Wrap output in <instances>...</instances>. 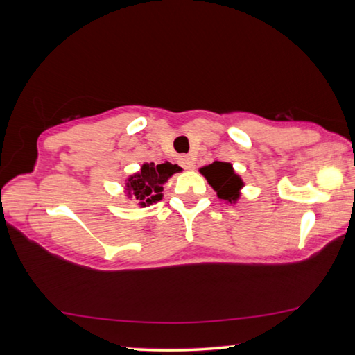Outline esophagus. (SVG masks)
I'll return each mask as SVG.
<instances>
[{
    "mask_svg": "<svg viewBox=\"0 0 355 355\" xmlns=\"http://www.w3.org/2000/svg\"><path fill=\"white\" fill-rule=\"evenodd\" d=\"M178 163H180V166L184 167L186 171L194 169V158H192V156H188V155L180 156V158H178Z\"/></svg>",
    "mask_w": 355,
    "mask_h": 355,
    "instance_id": "obj_1",
    "label": "esophagus"
}]
</instances>
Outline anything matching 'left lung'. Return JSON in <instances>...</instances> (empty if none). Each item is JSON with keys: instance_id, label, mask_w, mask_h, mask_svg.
Listing matches in <instances>:
<instances>
[{"instance_id": "obj_1", "label": "left lung", "mask_w": 355, "mask_h": 355, "mask_svg": "<svg viewBox=\"0 0 355 355\" xmlns=\"http://www.w3.org/2000/svg\"><path fill=\"white\" fill-rule=\"evenodd\" d=\"M200 173L211 184V188L216 191L219 199L228 203H236L239 196H241L239 191L244 186V182L233 171V166L230 163L214 161L213 164L200 167Z\"/></svg>"}]
</instances>
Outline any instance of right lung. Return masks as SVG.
<instances>
[{"mask_svg": "<svg viewBox=\"0 0 355 355\" xmlns=\"http://www.w3.org/2000/svg\"><path fill=\"white\" fill-rule=\"evenodd\" d=\"M182 171V167L171 163L142 164L141 171L133 173L127 178L128 197L137 200V205L147 207L163 199V184L173 173Z\"/></svg>", "mask_w": 355, "mask_h": 355, "instance_id": "1", "label": "right lung"}]
</instances>
